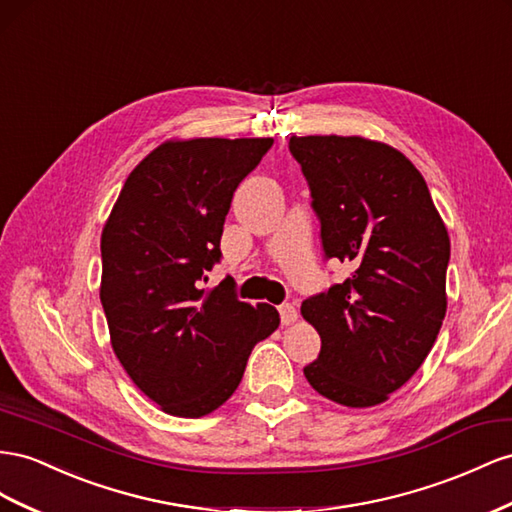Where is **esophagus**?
Listing matches in <instances>:
<instances>
[{
  "label": "esophagus",
  "instance_id": "obj_1",
  "mask_svg": "<svg viewBox=\"0 0 512 512\" xmlns=\"http://www.w3.org/2000/svg\"><path fill=\"white\" fill-rule=\"evenodd\" d=\"M280 319H282V325H293L297 321L295 306H290V303H284V306H280Z\"/></svg>",
  "mask_w": 512,
  "mask_h": 512
}]
</instances>
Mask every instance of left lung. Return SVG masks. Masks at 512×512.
I'll list each match as a JSON object with an SVG mask.
<instances>
[{"mask_svg":"<svg viewBox=\"0 0 512 512\" xmlns=\"http://www.w3.org/2000/svg\"><path fill=\"white\" fill-rule=\"evenodd\" d=\"M321 219L327 258L353 269L301 303L321 336L308 383L338 405L385 403L416 375L444 323L450 237L424 176L362 135L290 137Z\"/></svg>","mask_w":512,"mask_h":512,"instance_id":"1","label":"left lung"}]
</instances>
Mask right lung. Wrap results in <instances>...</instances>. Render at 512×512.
Listing matches in <instances>:
<instances>
[{
    "instance_id": "right-lung-1",
    "label": "right lung",
    "mask_w": 512,
    "mask_h": 512,
    "mask_svg": "<svg viewBox=\"0 0 512 512\" xmlns=\"http://www.w3.org/2000/svg\"><path fill=\"white\" fill-rule=\"evenodd\" d=\"M271 137L168 140L135 165L101 234V303L122 368L161 411L202 418L239 388L280 314L232 282L202 288L219 260L232 193Z\"/></svg>"
}]
</instances>
